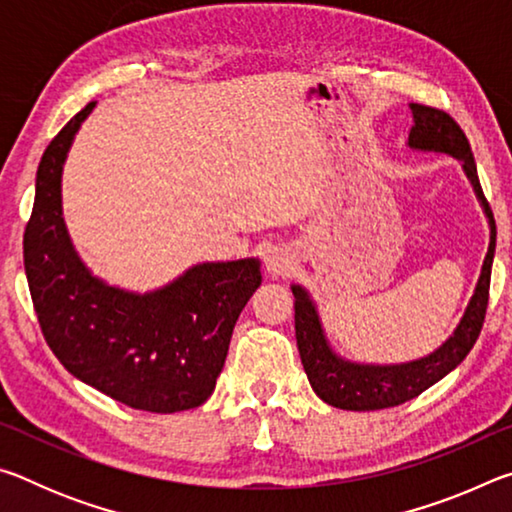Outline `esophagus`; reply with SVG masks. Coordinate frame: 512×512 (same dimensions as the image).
Instances as JSON below:
<instances>
[{
    "mask_svg": "<svg viewBox=\"0 0 512 512\" xmlns=\"http://www.w3.org/2000/svg\"><path fill=\"white\" fill-rule=\"evenodd\" d=\"M289 266H291V257H289L287 250H282V248H271V250H268V255H266L268 273H271V275H282V273L289 271Z\"/></svg>",
    "mask_w": 512,
    "mask_h": 512,
    "instance_id": "esophagus-1",
    "label": "esophagus"
}]
</instances>
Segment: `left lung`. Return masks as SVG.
<instances>
[{"instance_id":"obj_1","label":"left lung","mask_w":512,"mask_h":512,"mask_svg":"<svg viewBox=\"0 0 512 512\" xmlns=\"http://www.w3.org/2000/svg\"><path fill=\"white\" fill-rule=\"evenodd\" d=\"M413 128L409 133V146L418 151H436L454 155L463 162L465 176L483 205V212L490 223V246L483 259V268L476 282L474 296L470 298L461 323L456 325L454 334L440 345L436 352L409 363H395V366H370V363H352L341 359L325 339L323 325H320L316 305L309 293L293 284V307H296V341L302 366L309 377V384L320 400L345 411H377L388 409L413 400L429 386L449 375L461 363L479 339L485 309H488L490 273L492 259L497 246V225L476 173V162L461 126L447 115L445 110L411 103Z\"/></svg>"}]
</instances>
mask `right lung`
<instances>
[{"label": "right lung", "instance_id": "right-lung-1", "mask_svg": "<svg viewBox=\"0 0 512 512\" xmlns=\"http://www.w3.org/2000/svg\"><path fill=\"white\" fill-rule=\"evenodd\" d=\"M92 108L67 121L38 164L24 271L42 336L76 379L112 400L151 413L194 409L212 395L241 309L262 284L259 262L196 264L144 296L94 277L60 205L63 162Z\"/></svg>", "mask_w": 512, "mask_h": 512}]
</instances>
